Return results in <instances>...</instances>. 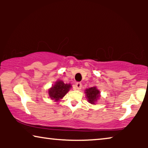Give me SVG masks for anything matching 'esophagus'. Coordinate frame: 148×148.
<instances>
[{"label":"esophagus","instance_id":"esophagus-1","mask_svg":"<svg viewBox=\"0 0 148 148\" xmlns=\"http://www.w3.org/2000/svg\"><path fill=\"white\" fill-rule=\"evenodd\" d=\"M82 84L81 83H77L75 84V89L77 90H80L82 89Z\"/></svg>","mask_w":148,"mask_h":148}]
</instances>
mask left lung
I'll use <instances>...</instances> for the list:
<instances>
[{
    "mask_svg": "<svg viewBox=\"0 0 148 148\" xmlns=\"http://www.w3.org/2000/svg\"><path fill=\"white\" fill-rule=\"evenodd\" d=\"M86 93V98L89 103L95 105L98 102V100L100 98V92L96 86L92 87V88H87L85 90Z\"/></svg>",
    "mask_w": 148,
    "mask_h": 148,
    "instance_id": "left-lung-1",
    "label": "left lung"
}]
</instances>
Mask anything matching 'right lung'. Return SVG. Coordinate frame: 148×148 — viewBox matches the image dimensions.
Returning <instances> with one entry per match:
<instances>
[{
    "label": "right lung",
    "mask_w": 148,
    "mask_h": 148,
    "mask_svg": "<svg viewBox=\"0 0 148 148\" xmlns=\"http://www.w3.org/2000/svg\"><path fill=\"white\" fill-rule=\"evenodd\" d=\"M72 88L71 84H64L62 80H58L48 89V96L55 102H59Z\"/></svg>",
    "instance_id": "add662e5"
}]
</instances>
